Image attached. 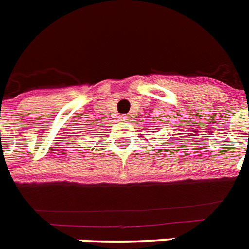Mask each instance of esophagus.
<instances>
[{"mask_svg":"<svg viewBox=\"0 0 249 249\" xmlns=\"http://www.w3.org/2000/svg\"><path fill=\"white\" fill-rule=\"evenodd\" d=\"M119 120L123 121V123H124V121H128V120H129V116H126V115H121L120 119H119Z\"/></svg>","mask_w":249,"mask_h":249,"instance_id":"esophagus-1","label":"esophagus"}]
</instances>
